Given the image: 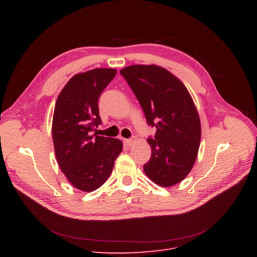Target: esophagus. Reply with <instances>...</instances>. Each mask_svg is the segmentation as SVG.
Here are the masks:
<instances>
[{
  "instance_id": "1",
  "label": "esophagus",
  "mask_w": 257,
  "mask_h": 257,
  "mask_svg": "<svg viewBox=\"0 0 257 257\" xmlns=\"http://www.w3.org/2000/svg\"><path fill=\"white\" fill-rule=\"evenodd\" d=\"M125 143L127 146H131L135 141H136V137H131V138H127V139H124Z\"/></svg>"
}]
</instances>
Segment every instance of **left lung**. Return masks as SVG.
Wrapping results in <instances>:
<instances>
[{"label":"left lung","mask_w":257,"mask_h":257,"mask_svg":"<svg viewBox=\"0 0 257 257\" xmlns=\"http://www.w3.org/2000/svg\"><path fill=\"white\" fill-rule=\"evenodd\" d=\"M120 73L149 125L157 128L155 139H148L152 157L143 171L162 187L176 185L192 170L199 150L201 125L194 101L182 81L158 65H131Z\"/></svg>","instance_id":"8db88e82"}]
</instances>
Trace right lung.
<instances>
[{"label":"right lung","mask_w":257,"mask_h":257,"mask_svg":"<svg viewBox=\"0 0 257 257\" xmlns=\"http://www.w3.org/2000/svg\"><path fill=\"white\" fill-rule=\"evenodd\" d=\"M116 73L111 68L78 73L66 83L56 101L52 124L56 158L68 181L84 192L103 184L123 150L120 139L92 134L101 124L98 97Z\"/></svg>","instance_id":"right-lung-1"}]
</instances>
